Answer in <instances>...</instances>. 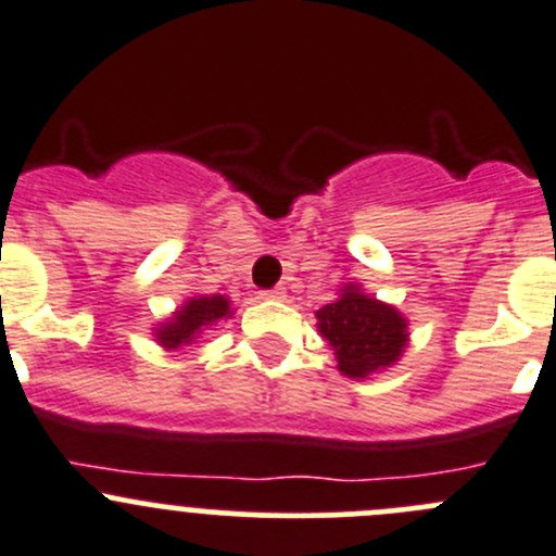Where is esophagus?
<instances>
[{
  "instance_id": "esophagus-1",
  "label": "esophagus",
  "mask_w": 556,
  "mask_h": 556,
  "mask_svg": "<svg viewBox=\"0 0 556 556\" xmlns=\"http://www.w3.org/2000/svg\"><path fill=\"white\" fill-rule=\"evenodd\" d=\"M264 300H287V289L283 287H275V289H267V292H262Z\"/></svg>"
}]
</instances>
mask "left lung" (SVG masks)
Segmentation results:
<instances>
[{"instance_id":"1","label":"left lung","mask_w":556,"mask_h":556,"mask_svg":"<svg viewBox=\"0 0 556 556\" xmlns=\"http://www.w3.org/2000/svg\"><path fill=\"white\" fill-rule=\"evenodd\" d=\"M319 332L336 352L338 371L349 379H368L390 368L404 352L409 332L406 319L361 287H343L336 303L316 311Z\"/></svg>"}]
</instances>
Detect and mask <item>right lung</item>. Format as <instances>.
Returning a JSON list of instances; mask_svg holds the SVG:
<instances>
[{"mask_svg":"<svg viewBox=\"0 0 556 556\" xmlns=\"http://www.w3.org/2000/svg\"><path fill=\"white\" fill-rule=\"evenodd\" d=\"M231 316L229 300L224 294H210V298H190L179 311H174L172 319L161 321L155 327V338L163 349H179L193 343L215 321Z\"/></svg>","mask_w":556,"mask_h":556,"instance_id":"add662e5","label":"right lung"}]
</instances>
